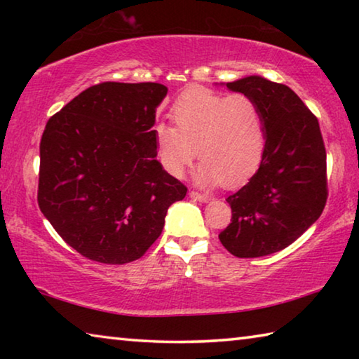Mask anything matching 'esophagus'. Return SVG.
Segmentation results:
<instances>
[{
    "mask_svg": "<svg viewBox=\"0 0 359 359\" xmlns=\"http://www.w3.org/2000/svg\"><path fill=\"white\" fill-rule=\"evenodd\" d=\"M190 198H193V199H198V201H201V203H208L209 199H210V196H208V194H204V193H199V191H196V190H190Z\"/></svg>",
    "mask_w": 359,
    "mask_h": 359,
    "instance_id": "esophagus-1",
    "label": "esophagus"
}]
</instances>
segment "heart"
Wrapping results in <instances>:
<instances>
[{
	"label": "heart",
	"mask_w": 359,
	"mask_h": 359,
	"mask_svg": "<svg viewBox=\"0 0 359 359\" xmlns=\"http://www.w3.org/2000/svg\"><path fill=\"white\" fill-rule=\"evenodd\" d=\"M174 126H155L161 165L182 177L196 155L204 185L238 187L257 172L266 149V125L257 100L244 93L223 95L208 88L182 93L171 107Z\"/></svg>",
	"instance_id": "1"
}]
</instances>
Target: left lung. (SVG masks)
Wrapping results in <instances>:
<instances>
[{
    "label": "left lung",
    "instance_id": "obj_1",
    "mask_svg": "<svg viewBox=\"0 0 359 359\" xmlns=\"http://www.w3.org/2000/svg\"><path fill=\"white\" fill-rule=\"evenodd\" d=\"M226 88L258 101L266 149L248 184L226 198L231 223L218 239L238 258L266 257L293 244L325 209L323 136L318 118L287 85L250 76Z\"/></svg>",
    "mask_w": 359,
    "mask_h": 359
}]
</instances>
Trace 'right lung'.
Instances as JSON below:
<instances>
[{"label": "right lung", "instance_id": "right-lung-1", "mask_svg": "<svg viewBox=\"0 0 359 359\" xmlns=\"http://www.w3.org/2000/svg\"><path fill=\"white\" fill-rule=\"evenodd\" d=\"M161 83L92 85L48 118L39 144L38 204L87 259L136 261L160 238L187 187L156 161Z\"/></svg>", "mask_w": 359, "mask_h": 359}]
</instances>
